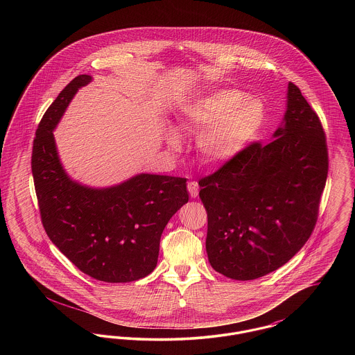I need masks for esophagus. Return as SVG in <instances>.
Returning a JSON list of instances; mask_svg holds the SVG:
<instances>
[{
    "mask_svg": "<svg viewBox=\"0 0 355 355\" xmlns=\"http://www.w3.org/2000/svg\"><path fill=\"white\" fill-rule=\"evenodd\" d=\"M187 190H189V194L191 198H196L198 196V191H200V186L196 182V181H190L187 182Z\"/></svg>",
    "mask_w": 355,
    "mask_h": 355,
    "instance_id": "1",
    "label": "esophagus"
}]
</instances>
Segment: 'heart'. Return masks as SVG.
<instances>
[{
    "instance_id": "heart-1",
    "label": "heart",
    "mask_w": 355,
    "mask_h": 355,
    "mask_svg": "<svg viewBox=\"0 0 355 355\" xmlns=\"http://www.w3.org/2000/svg\"><path fill=\"white\" fill-rule=\"evenodd\" d=\"M266 106L257 97H245L236 89H220L189 103L181 119L182 130L200 133L197 148L203 159L222 164L242 152L266 123ZM170 148H180V138L169 137Z\"/></svg>"
}]
</instances>
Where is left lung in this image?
Instances as JSON below:
<instances>
[{"label":"left lung","instance_id":"8db88e82","mask_svg":"<svg viewBox=\"0 0 355 355\" xmlns=\"http://www.w3.org/2000/svg\"><path fill=\"white\" fill-rule=\"evenodd\" d=\"M249 144L200 180L211 268L250 281L279 269L310 238L326 185L329 154L321 119L290 83L284 126Z\"/></svg>","mask_w":355,"mask_h":355}]
</instances>
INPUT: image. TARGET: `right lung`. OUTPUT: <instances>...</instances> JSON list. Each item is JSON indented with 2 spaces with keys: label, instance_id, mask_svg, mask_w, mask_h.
<instances>
[{
  "label": "right lung",
  "instance_id": "1",
  "mask_svg": "<svg viewBox=\"0 0 355 355\" xmlns=\"http://www.w3.org/2000/svg\"><path fill=\"white\" fill-rule=\"evenodd\" d=\"M90 81V76H77L40 121L32 152L34 189L44 229L71 263L98 281L132 282L157 266L162 232L189 201L186 178L138 174L107 189L69 178L53 129L76 92Z\"/></svg>",
  "mask_w": 355,
  "mask_h": 355
}]
</instances>
